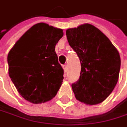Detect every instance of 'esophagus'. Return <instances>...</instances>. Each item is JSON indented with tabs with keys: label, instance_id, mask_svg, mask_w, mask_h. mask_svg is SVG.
I'll return each mask as SVG.
<instances>
[{
	"label": "esophagus",
	"instance_id": "34e87169",
	"mask_svg": "<svg viewBox=\"0 0 127 127\" xmlns=\"http://www.w3.org/2000/svg\"><path fill=\"white\" fill-rule=\"evenodd\" d=\"M63 67L64 72H67V64H63Z\"/></svg>",
	"mask_w": 127,
	"mask_h": 127
}]
</instances>
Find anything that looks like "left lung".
I'll return each instance as SVG.
<instances>
[{
    "label": "left lung",
    "instance_id": "8db88e82",
    "mask_svg": "<svg viewBox=\"0 0 127 127\" xmlns=\"http://www.w3.org/2000/svg\"><path fill=\"white\" fill-rule=\"evenodd\" d=\"M66 35L81 63L80 78L72 84L76 99L87 104L101 103L118 81L121 60L117 50L90 24L67 29Z\"/></svg>",
    "mask_w": 127,
    "mask_h": 127
}]
</instances>
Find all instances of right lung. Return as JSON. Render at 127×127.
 <instances>
[{"label": "right lung", "instance_id": "obj_1", "mask_svg": "<svg viewBox=\"0 0 127 127\" xmlns=\"http://www.w3.org/2000/svg\"><path fill=\"white\" fill-rule=\"evenodd\" d=\"M63 36L62 29L37 23L25 32L8 55L9 76L20 95L40 104L56 95L63 80L55 45Z\"/></svg>", "mask_w": 127, "mask_h": 127}]
</instances>
